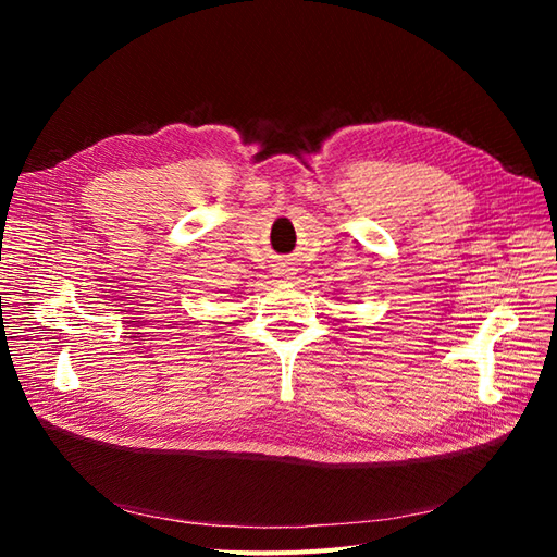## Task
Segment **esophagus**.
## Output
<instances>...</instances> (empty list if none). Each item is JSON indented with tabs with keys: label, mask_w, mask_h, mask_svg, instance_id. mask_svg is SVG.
I'll return each mask as SVG.
<instances>
[{
	"label": "esophagus",
	"mask_w": 557,
	"mask_h": 557,
	"mask_svg": "<svg viewBox=\"0 0 557 557\" xmlns=\"http://www.w3.org/2000/svg\"><path fill=\"white\" fill-rule=\"evenodd\" d=\"M297 274V269L290 267V262H283L276 267V276H285V278H293Z\"/></svg>",
	"instance_id": "1"
}]
</instances>
